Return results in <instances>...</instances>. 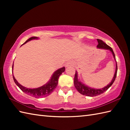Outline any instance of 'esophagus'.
I'll return each mask as SVG.
<instances>
[{"label": "esophagus", "instance_id": "esophagus-1", "mask_svg": "<svg viewBox=\"0 0 130 130\" xmlns=\"http://www.w3.org/2000/svg\"><path fill=\"white\" fill-rule=\"evenodd\" d=\"M73 63H72L71 61H69V62H68L67 63H66L65 67H70V66H73Z\"/></svg>", "mask_w": 130, "mask_h": 130}]
</instances>
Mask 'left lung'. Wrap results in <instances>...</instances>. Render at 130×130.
Masks as SVG:
<instances>
[{
    "label": "left lung",
    "instance_id": "1",
    "mask_svg": "<svg viewBox=\"0 0 130 130\" xmlns=\"http://www.w3.org/2000/svg\"><path fill=\"white\" fill-rule=\"evenodd\" d=\"M97 41H98V44L96 47L99 48L109 50V51H111L115 60H116V57H115V55L114 54V52L113 51V50L111 47L109 46L108 45H107V44L106 43H104L103 41H102L99 39H97ZM117 72V62H116L115 73L111 82H110V83L108 84L106 87H104V88H102V89H94V88L89 87L87 86V85H85V84H83L80 81H79L78 79V73H77L76 71H75L74 84L77 90H78L80 93L84 95H86V96H95L103 93L111 86V85L113 84V83H114L116 78Z\"/></svg>",
    "mask_w": 130,
    "mask_h": 130
}]
</instances>
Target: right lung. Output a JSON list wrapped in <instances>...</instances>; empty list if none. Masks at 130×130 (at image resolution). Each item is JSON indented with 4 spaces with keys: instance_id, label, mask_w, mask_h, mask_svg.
Segmentation results:
<instances>
[{
    "instance_id": "1",
    "label": "right lung",
    "mask_w": 130,
    "mask_h": 130,
    "mask_svg": "<svg viewBox=\"0 0 130 130\" xmlns=\"http://www.w3.org/2000/svg\"><path fill=\"white\" fill-rule=\"evenodd\" d=\"M34 39H38V37H32L31 38H29V39L27 40L23 44H25L27 42H28V41ZM12 69H13V64L12 66ZM65 69V67H63L57 70L56 71H55L53 75H52L51 79L46 84L43 85V86L40 87L39 88H35V89H29V88H27L22 86V85H21L17 81V80L15 79L13 75V78L16 85H17V86L20 88L24 93L27 94L32 96H34V97L36 98L45 97V96L50 95V94H51V93L53 92L55 88H56L58 84V80H59V76L62 73L64 72Z\"/></svg>"
}]
</instances>
